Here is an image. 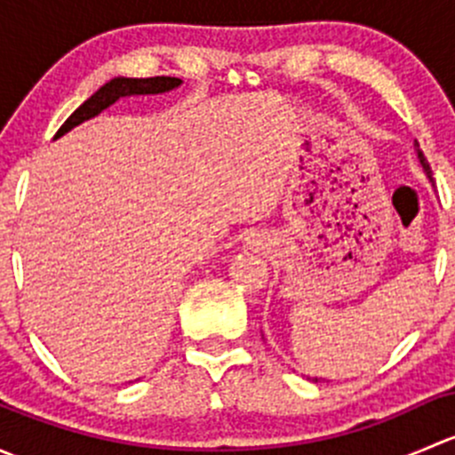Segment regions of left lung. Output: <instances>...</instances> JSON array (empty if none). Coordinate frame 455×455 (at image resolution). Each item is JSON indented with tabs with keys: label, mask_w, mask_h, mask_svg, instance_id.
Listing matches in <instances>:
<instances>
[{
	"label": "left lung",
	"mask_w": 455,
	"mask_h": 455,
	"mask_svg": "<svg viewBox=\"0 0 455 455\" xmlns=\"http://www.w3.org/2000/svg\"><path fill=\"white\" fill-rule=\"evenodd\" d=\"M414 149H416V156H419V160H420V164H423V172H425V176L429 178L431 180V172H429V164H427V160H425V156H423V151L419 149V142H416L414 145ZM316 380V379H315Z\"/></svg>",
	"instance_id": "8db88e82"
}]
</instances>
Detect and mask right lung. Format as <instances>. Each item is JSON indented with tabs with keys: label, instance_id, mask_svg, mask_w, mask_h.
Instances as JSON below:
<instances>
[{
	"label": "right lung",
	"instance_id": "right-lung-1",
	"mask_svg": "<svg viewBox=\"0 0 455 455\" xmlns=\"http://www.w3.org/2000/svg\"><path fill=\"white\" fill-rule=\"evenodd\" d=\"M182 81L176 76H151V79H130V76H114L112 81H108L103 87L94 92L84 105L72 112V116L59 127L57 136L54 139H61L63 134H68L70 130H75L81 123L90 121V118L99 116L103 109H108L109 105H114L116 100L127 99V96H147V94H164V92H172L176 87H180Z\"/></svg>",
	"mask_w": 455,
	"mask_h": 455
}]
</instances>
